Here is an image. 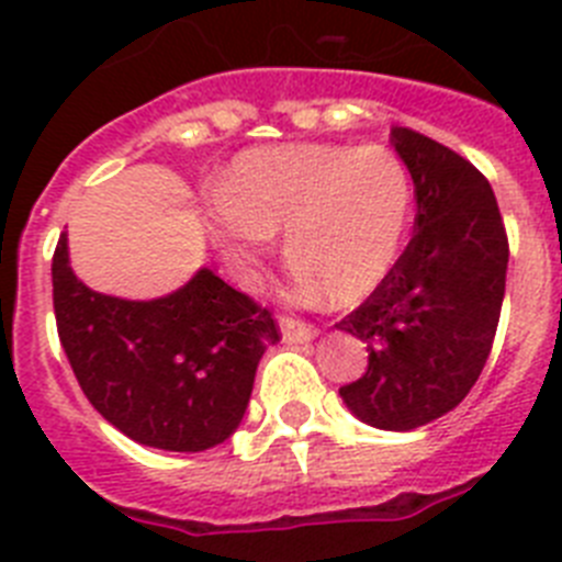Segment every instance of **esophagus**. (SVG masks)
Here are the masks:
<instances>
[{"mask_svg": "<svg viewBox=\"0 0 562 562\" xmlns=\"http://www.w3.org/2000/svg\"><path fill=\"white\" fill-rule=\"evenodd\" d=\"M280 330L282 336H285V341H311V338L318 336V330L313 325H307V322H300V318H288L282 316L280 318Z\"/></svg>", "mask_w": 562, "mask_h": 562, "instance_id": "1", "label": "esophagus"}]
</instances>
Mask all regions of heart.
<instances>
[{"label":"heart","instance_id":"1","mask_svg":"<svg viewBox=\"0 0 562 562\" xmlns=\"http://www.w3.org/2000/svg\"><path fill=\"white\" fill-rule=\"evenodd\" d=\"M412 179L383 145H269L232 161L204 210V232L237 280H249L277 232L300 296L352 305L375 291L406 244Z\"/></svg>","mask_w":562,"mask_h":562}]
</instances>
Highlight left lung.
I'll use <instances>...</instances> for the list:
<instances>
[{"instance_id": "left-lung-1", "label": "left lung", "mask_w": 562, "mask_h": 562, "mask_svg": "<svg viewBox=\"0 0 562 562\" xmlns=\"http://www.w3.org/2000/svg\"><path fill=\"white\" fill-rule=\"evenodd\" d=\"M392 145L412 173L417 232L336 325L369 350L367 372L338 394L367 426L412 431L457 408L482 375L509 244L493 187L468 159L412 128H392Z\"/></svg>"}]
</instances>
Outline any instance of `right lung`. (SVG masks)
Returning <instances> with one entry per match:
<instances>
[{
    "label": "right lung",
    "mask_w": 562,
    "mask_h": 562,
    "mask_svg": "<svg viewBox=\"0 0 562 562\" xmlns=\"http://www.w3.org/2000/svg\"><path fill=\"white\" fill-rule=\"evenodd\" d=\"M60 347L94 408L134 442L199 453L235 434L262 352L280 341L266 307L210 269L159 300H120L53 255Z\"/></svg>",
    "instance_id": "right-lung-1"
}]
</instances>
